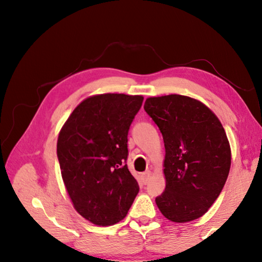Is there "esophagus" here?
I'll return each instance as SVG.
<instances>
[{
	"mask_svg": "<svg viewBox=\"0 0 262 262\" xmlns=\"http://www.w3.org/2000/svg\"><path fill=\"white\" fill-rule=\"evenodd\" d=\"M150 177H151V172H150V171H145V172H143V173L141 174L142 181H143V184H144V185H147V184L149 183Z\"/></svg>",
	"mask_w": 262,
	"mask_h": 262,
	"instance_id": "esophagus-1",
	"label": "esophagus"
}]
</instances>
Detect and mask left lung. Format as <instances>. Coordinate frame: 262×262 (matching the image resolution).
<instances>
[{
  "label": "left lung",
  "instance_id": "1",
  "mask_svg": "<svg viewBox=\"0 0 262 262\" xmlns=\"http://www.w3.org/2000/svg\"><path fill=\"white\" fill-rule=\"evenodd\" d=\"M144 110L165 145V190L156 198L162 214L186 223L206 214L219 198L231 166V149L215 113L181 95L150 97Z\"/></svg>",
  "mask_w": 262,
  "mask_h": 262
}]
</instances>
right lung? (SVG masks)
<instances>
[{"instance_id": "add662e5", "label": "right lung", "mask_w": 262, "mask_h": 262, "mask_svg": "<svg viewBox=\"0 0 262 262\" xmlns=\"http://www.w3.org/2000/svg\"><path fill=\"white\" fill-rule=\"evenodd\" d=\"M143 97L95 95L81 101L57 137L61 176L79 215L101 227L125 219L139 193L127 167V135Z\"/></svg>"}]
</instances>
